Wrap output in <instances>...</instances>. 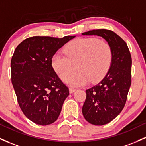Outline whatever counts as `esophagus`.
<instances>
[{
  "label": "esophagus",
  "mask_w": 146,
  "mask_h": 146,
  "mask_svg": "<svg viewBox=\"0 0 146 146\" xmlns=\"http://www.w3.org/2000/svg\"><path fill=\"white\" fill-rule=\"evenodd\" d=\"M76 90V89H74V88H69V92L70 93V94L73 93Z\"/></svg>",
  "instance_id": "obj_1"
}]
</instances>
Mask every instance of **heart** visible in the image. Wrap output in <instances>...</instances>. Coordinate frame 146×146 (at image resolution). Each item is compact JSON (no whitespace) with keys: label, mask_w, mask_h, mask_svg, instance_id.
<instances>
[{"label":"heart","mask_w":146,"mask_h":146,"mask_svg":"<svg viewBox=\"0 0 146 146\" xmlns=\"http://www.w3.org/2000/svg\"><path fill=\"white\" fill-rule=\"evenodd\" d=\"M64 52L66 56L58 53L52 56L51 64L61 79L67 80L73 86H84L90 80L99 81L106 75L111 64V46L96 38L73 40L66 45ZM76 65L78 70L72 75Z\"/></svg>","instance_id":"obj_1"}]
</instances>
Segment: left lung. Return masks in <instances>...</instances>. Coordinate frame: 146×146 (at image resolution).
<instances>
[{
  "label": "left lung",
  "mask_w": 146,
  "mask_h": 146,
  "mask_svg": "<svg viewBox=\"0 0 146 146\" xmlns=\"http://www.w3.org/2000/svg\"><path fill=\"white\" fill-rule=\"evenodd\" d=\"M82 35L101 36L112 50L110 69L98 84L86 89L82 107V114L86 121L95 125H103L114 119L125 105L131 85L132 57L127 44L111 30H93Z\"/></svg>",
  "instance_id": "left-lung-1"
}]
</instances>
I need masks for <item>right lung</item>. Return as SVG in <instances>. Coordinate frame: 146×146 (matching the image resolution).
<instances>
[{
  "label": "right lung",
  "instance_id": "right-lung-1",
  "mask_svg": "<svg viewBox=\"0 0 146 146\" xmlns=\"http://www.w3.org/2000/svg\"><path fill=\"white\" fill-rule=\"evenodd\" d=\"M75 37L33 36L22 41L14 50L11 60L12 84L24 115L36 124L47 125L57 121L69 95L51 60Z\"/></svg>",
  "mask_w": 146,
  "mask_h": 146
}]
</instances>
